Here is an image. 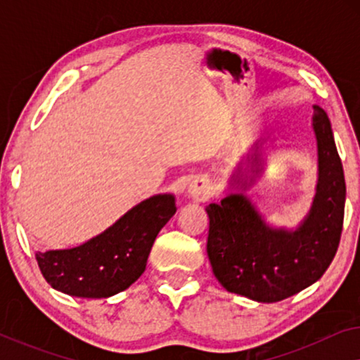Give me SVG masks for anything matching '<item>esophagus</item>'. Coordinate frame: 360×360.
<instances>
[{
	"instance_id": "34e87169",
	"label": "esophagus",
	"mask_w": 360,
	"mask_h": 360,
	"mask_svg": "<svg viewBox=\"0 0 360 360\" xmlns=\"http://www.w3.org/2000/svg\"><path fill=\"white\" fill-rule=\"evenodd\" d=\"M210 193H211L210 186H208V184H205V181L198 180V181H193V184L190 185V195L193 196L195 200H198V201L208 200Z\"/></svg>"
}]
</instances>
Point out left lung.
<instances>
[{
    "label": "left lung",
    "instance_id": "obj_1",
    "mask_svg": "<svg viewBox=\"0 0 360 360\" xmlns=\"http://www.w3.org/2000/svg\"><path fill=\"white\" fill-rule=\"evenodd\" d=\"M319 176L309 214L295 231L275 229L243 193H231L206 208V250L214 277L231 293L275 303L323 277L339 248L346 203V180L328 115L313 106ZM259 146L250 160L259 174ZM240 174V169H238ZM238 174L233 180H238Z\"/></svg>",
    "mask_w": 360,
    "mask_h": 360
}]
</instances>
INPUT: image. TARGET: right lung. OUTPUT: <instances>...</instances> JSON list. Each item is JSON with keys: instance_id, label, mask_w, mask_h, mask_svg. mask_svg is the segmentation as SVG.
I'll return each mask as SVG.
<instances>
[{"instance_id": "obj_1", "label": "right lung", "mask_w": 360, "mask_h": 360, "mask_svg": "<svg viewBox=\"0 0 360 360\" xmlns=\"http://www.w3.org/2000/svg\"><path fill=\"white\" fill-rule=\"evenodd\" d=\"M175 211L174 195L150 196L78 248L37 252L39 269L52 288L70 297H112L141 277L157 234Z\"/></svg>"}]
</instances>
